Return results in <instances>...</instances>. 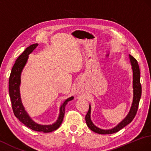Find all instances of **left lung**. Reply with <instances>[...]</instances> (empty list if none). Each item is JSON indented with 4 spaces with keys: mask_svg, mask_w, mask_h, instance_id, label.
I'll list each match as a JSON object with an SVG mask.
<instances>
[{
    "mask_svg": "<svg viewBox=\"0 0 151 151\" xmlns=\"http://www.w3.org/2000/svg\"><path fill=\"white\" fill-rule=\"evenodd\" d=\"M130 64L132 70V89H133V97L131 107L129 113L126 116V117L120 122L116 126L110 129H103L98 127L94 125L91 119V105H89V111L86 116V122L88 127L93 132L101 134H109L119 131L122 128L125 127L129 124H130L134 119L136 116V112L138 111V105L140 100V98L142 96V86L140 83V71L138 62L136 60L132 57L131 55H129Z\"/></svg>",
    "mask_w": 151,
    "mask_h": 151,
    "instance_id": "8db88e82",
    "label": "left lung"
}]
</instances>
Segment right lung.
Masks as SVG:
<instances>
[{"label": "right lung", "mask_w": 151, "mask_h": 151, "mask_svg": "<svg viewBox=\"0 0 151 151\" xmlns=\"http://www.w3.org/2000/svg\"><path fill=\"white\" fill-rule=\"evenodd\" d=\"M38 45V44H33L29 45L16 60L9 79V93L12 101L13 111L15 116L26 127L32 130L46 133L57 130L60 126L64 116L65 106L68 104V101L72 100L74 97H69L63 102L60 107V113L57 120L52 124H39L33 120L28 114L23 106L20 96V86L21 83V73L27 62L29 55L34 51Z\"/></svg>", "instance_id": "add662e5"}]
</instances>
